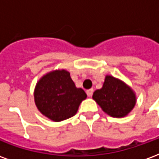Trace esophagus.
<instances>
[{"label": "esophagus", "instance_id": "esophagus-1", "mask_svg": "<svg viewBox=\"0 0 159 159\" xmlns=\"http://www.w3.org/2000/svg\"><path fill=\"white\" fill-rule=\"evenodd\" d=\"M93 90L91 89H89V90H87V95L89 97H92V95H93Z\"/></svg>", "mask_w": 159, "mask_h": 159}]
</instances>
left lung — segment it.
I'll return each mask as SVG.
<instances>
[{"mask_svg": "<svg viewBox=\"0 0 159 159\" xmlns=\"http://www.w3.org/2000/svg\"><path fill=\"white\" fill-rule=\"evenodd\" d=\"M93 99L112 117H126L136 104L135 92L123 81L110 75L106 76L102 88L93 92Z\"/></svg>", "mask_w": 159, "mask_h": 159, "instance_id": "left-lung-1", "label": "left lung"}]
</instances>
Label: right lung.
I'll return each instance as SVG.
<instances>
[{
  "instance_id": "1",
  "label": "right lung",
  "mask_w": 159,
  "mask_h": 159,
  "mask_svg": "<svg viewBox=\"0 0 159 159\" xmlns=\"http://www.w3.org/2000/svg\"><path fill=\"white\" fill-rule=\"evenodd\" d=\"M87 98L84 90L76 88L66 70L46 73L36 83L34 100L40 112L54 122L75 116L80 104Z\"/></svg>"
}]
</instances>
